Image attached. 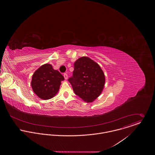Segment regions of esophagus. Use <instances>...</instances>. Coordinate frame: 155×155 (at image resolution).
<instances>
[{
    "mask_svg": "<svg viewBox=\"0 0 155 155\" xmlns=\"http://www.w3.org/2000/svg\"><path fill=\"white\" fill-rule=\"evenodd\" d=\"M64 79L67 80L68 79V75L66 73H64Z\"/></svg>",
    "mask_w": 155,
    "mask_h": 155,
    "instance_id": "obj_1",
    "label": "esophagus"
}]
</instances>
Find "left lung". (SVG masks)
Instances as JSON below:
<instances>
[{
	"mask_svg": "<svg viewBox=\"0 0 155 155\" xmlns=\"http://www.w3.org/2000/svg\"><path fill=\"white\" fill-rule=\"evenodd\" d=\"M68 81L75 94L88 103L100 95L106 79L98 63L88 57H82L74 62L73 76Z\"/></svg>",
	"mask_w": 155,
	"mask_h": 155,
	"instance_id": "obj_1",
	"label": "left lung"
}]
</instances>
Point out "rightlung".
<instances>
[{"mask_svg":"<svg viewBox=\"0 0 155 155\" xmlns=\"http://www.w3.org/2000/svg\"><path fill=\"white\" fill-rule=\"evenodd\" d=\"M63 76L50 64H45L37 69L32 76L31 88L35 94L42 100L53 98L58 93Z\"/></svg>","mask_w":155,"mask_h":155,"instance_id":"add662e5","label":"right lung"}]
</instances>
